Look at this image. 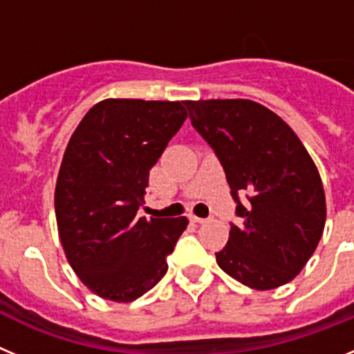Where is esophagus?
Instances as JSON below:
<instances>
[{
	"instance_id": "34e87169",
	"label": "esophagus",
	"mask_w": 354,
	"mask_h": 354,
	"mask_svg": "<svg viewBox=\"0 0 354 354\" xmlns=\"http://www.w3.org/2000/svg\"><path fill=\"white\" fill-rule=\"evenodd\" d=\"M189 218L192 222H197V224H203V222H206V218H203V216H197V215H190Z\"/></svg>"
}]
</instances>
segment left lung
I'll return each instance as SVG.
<instances>
[{
  "label": "left lung",
  "mask_w": 354,
  "mask_h": 354,
  "mask_svg": "<svg viewBox=\"0 0 354 354\" xmlns=\"http://www.w3.org/2000/svg\"><path fill=\"white\" fill-rule=\"evenodd\" d=\"M197 132L224 165L236 213L216 264L268 291L304 270L323 236L326 199L307 148L288 123L254 100H185ZM248 196L243 205L237 194Z\"/></svg>",
  "instance_id": "1"
}]
</instances>
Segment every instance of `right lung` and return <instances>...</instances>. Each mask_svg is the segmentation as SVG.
<instances>
[{
  "label": "right lung",
  "instance_id": "add662e5",
  "mask_svg": "<svg viewBox=\"0 0 354 354\" xmlns=\"http://www.w3.org/2000/svg\"><path fill=\"white\" fill-rule=\"evenodd\" d=\"M187 120L183 102L106 98L74 130L54 192L65 256L82 284L129 304L167 272L187 216L146 218L149 169Z\"/></svg>",
  "mask_w": 354,
  "mask_h": 354
}]
</instances>
